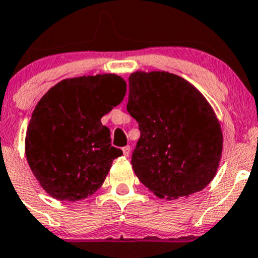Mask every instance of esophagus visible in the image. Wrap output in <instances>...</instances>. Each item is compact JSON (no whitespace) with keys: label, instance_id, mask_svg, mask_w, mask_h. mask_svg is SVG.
<instances>
[{"label":"esophagus","instance_id":"obj_1","mask_svg":"<svg viewBox=\"0 0 258 258\" xmlns=\"http://www.w3.org/2000/svg\"><path fill=\"white\" fill-rule=\"evenodd\" d=\"M122 153H123L124 157H128L130 153H131V147H130V146L123 147V148H122Z\"/></svg>","mask_w":258,"mask_h":258}]
</instances>
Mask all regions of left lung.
Returning <instances> with one entry per match:
<instances>
[{"label": "left lung", "mask_w": 258, "mask_h": 258, "mask_svg": "<svg viewBox=\"0 0 258 258\" xmlns=\"http://www.w3.org/2000/svg\"><path fill=\"white\" fill-rule=\"evenodd\" d=\"M127 111L141 131L132 168L155 196L187 197L214 179L222 128L213 107L189 82L164 71L131 73Z\"/></svg>", "instance_id": "1"}]
</instances>
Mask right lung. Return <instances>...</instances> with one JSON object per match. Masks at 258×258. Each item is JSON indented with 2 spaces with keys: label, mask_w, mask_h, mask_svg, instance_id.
<instances>
[{
  "label": "right lung",
  "mask_w": 258,
  "mask_h": 258,
  "mask_svg": "<svg viewBox=\"0 0 258 258\" xmlns=\"http://www.w3.org/2000/svg\"><path fill=\"white\" fill-rule=\"evenodd\" d=\"M126 82L117 75L82 76L58 82L34 109L25 155L34 176L51 197L79 201L101 187L112 160L101 117L122 101Z\"/></svg>",
  "instance_id": "1"
}]
</instances>
